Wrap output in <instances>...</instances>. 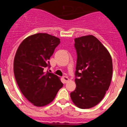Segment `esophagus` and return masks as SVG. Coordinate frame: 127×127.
<instances>
[{
	"label": "esophagus",
	"instance_id": "1",
	"mask_svg": "<svg viewBox=\"0 0 127 127\" xmlns=\"http://www.w3.org/2000/svg\"><path fill=\"white\" fill-rule=\"evenodd\" d=\"M63 80L65 82H68V81L69 80V78H68V76H63Z\"/></svg>",
	"mask_w": 127,
	"mask_h": 127
}]
</instances>
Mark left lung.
<instances>
[{
	"instance_id": "8db88e82",
	"label": "left lung",
	"mask_w": 127,
	"mask_h": 127,
	"mask_svg": "<svg viewBox=\"0 0 127 127\" xmlns=\"http://www.w3.org/2000/svg\"><path fill=\"white\" fill-rule=\"evenodd\" d=\"M77 55L72 101L81 109H89L101 101L109 89L113 74L110 54L93 35L75 39Z\"/></svg>"
}]
</instances>
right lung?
<instances>
[{
	"label": "right lung",
	"instance_id": "1",
	"mask_svg": "<svg viewBox=\"0 0 127 127\" xmlns=\"http://www.w3.org/2000/svg\"><path fill=\"white\" fill-rule=\"evenodd\" d=\"M60 44V39L47 33H36L21 43L14 60V73L24 96L36 106L51 102L63 86L57 75L45 68Z\"/></svg>",
	"mask_w": 127,
	"mask_h": 127
}]
</instances>
